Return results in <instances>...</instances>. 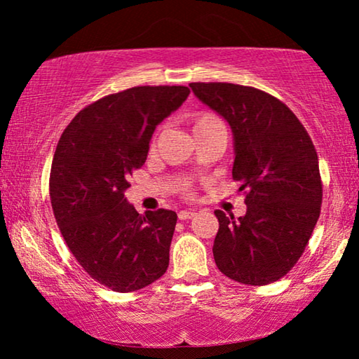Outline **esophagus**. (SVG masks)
Here are the masks:
<instances>
[{
    "mask_svg": "<svg viewBox=\"0 0 359 359\" xmlns=\"http://www.w3.org/2000/svg\"><path fill=\"white\" fill-rule=\"evenodd\" d=\"M196 215L194 210H180L178 212V217L180 220H188V219H193Z\"/></svg>",
    "mask_w": 359,
    "mask_h": 359,
    "instance_id": "esophagus-1",
    "label": "esophagus"
}]
</instances>
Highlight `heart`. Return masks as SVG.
<instances>
[{
	"label": "heart",
	"instance_id": "heart-1",
	"mask_svg": "<svg viewBox=\"0 0 359 359\" xmlns=\"http://www.w3.org/2000/svg\"><path fill=\"white\" fill-rule=\"evenodd\" d=\"M222 126V122L217 116L210 114V112H198V114L193 116V134L196 135H201L204 134V132H209V130H214V129H220ZM155 147V140L151 142V149Z\"/></svg>",
	"mask_w": 359,
	"mask_h": 359
}]
</instances>
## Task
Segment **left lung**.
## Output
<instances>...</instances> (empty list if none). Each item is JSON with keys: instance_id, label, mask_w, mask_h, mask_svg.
<instances>
[{"instance_id": "obj_1", "label": "left lung", "mask_w": 359, "mask_h": 359, "mask_svg": "<svg viewBox=\"0 0 359 359\" xmlns=\"http://www.w3.org/2000/svg\"><path fill=\"white\" fill-rule=\"evenodd\" d=\"M204 104L232 127V178L245 193L247 214L215 210L214 259L237 283L264 286L302 257L322 205L318 156L296 114L268 93L233 83H191Z\"/></svg>"}]
</instances>
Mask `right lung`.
<instances>
[{"label": "right lung", "mask_w": 359, "mask_h": 359, "mask_svg": "<svg viewBox=\"0 0 359 359\" xmlns=\"http://www.w3.org/2000/svg\"><path fill=\"white\" fill-rule=\"evenodd\" d=\"M188 86H135L86 106L58 140L50 201L62 237L102 286L132 292L161 278L178 215L127 203L129 176L145 163L155 127L186 101Z\"/></svg>", "instance_id": "add662e5"}]
</instances>
